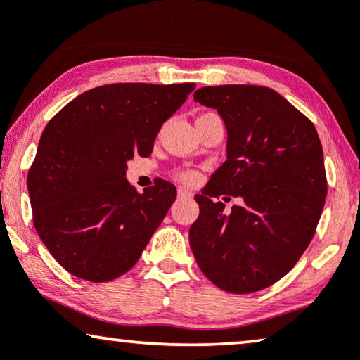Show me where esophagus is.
<instances>
[{"label":"esophagus","instance_id":"obj_1","mask_svg":"<svg viewBox=\"0 0 360 360\" xmlns=\"http://www.w3.org/2000/svg\"><path fill=\"white\" fill-rule=\"evenodd\" d=\"M179 198L190 200V198H193V193H191V191H188L186 188H179Z\"/></svg>","mask_w":360,"mask_h":360}]
</instances>
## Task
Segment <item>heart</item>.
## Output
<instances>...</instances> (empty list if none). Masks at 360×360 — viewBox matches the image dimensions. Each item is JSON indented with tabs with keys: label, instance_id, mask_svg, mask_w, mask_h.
Wrapping results in <instances>:
<instances>
[{
	"label": "heart",
	"instance_id": "obj_1",
	"mask_svg": "<svg viewBox=\"0 0 360 360\" xmlns=\"http://www.w3.org/2000/svg\"><path fill=\"white\" fill-rule=\"evenodd\" d=\"M179 179L181 181H185V184H195V181L198 180V174H196L195 170H184L179 174Z\"/></svg>",
	"mask_w": 360,
	"mask_h": 360
}]
</instances>
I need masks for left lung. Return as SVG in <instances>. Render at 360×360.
I'll use <instances>...</instances> for the list:
<instances>
[{
    "instance_id": "1",
    "label": "left lung",
    "mask_w": 360,
    "mask_h": 360,
    "mask_svg": "<svg viewBox=\"0 0 360 360\" xmlns=\"http://www.w3.org/2000/svg\"><path fill=\"white\" fill-rule=\"evenodd\" d=\"M193 98L223 117L228 160L195 196L191 250L218 288L259 292L287 275L311 243L328 193L321 141L313 122L272 88L205 86ZM223 194L243 198L228 217L212 201Z\"/></svg>"
}]
</instances>
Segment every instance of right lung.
<instances>
[{
    "label": "right lung",
    "instance_id": "add662e5",
    "mask_svg": "<svg viewBox=\"0 0 360 360\" xmlns=\"http://www.w3.org/2000/svg\"><path fill=\"white\" fill-rule=\"evenodd\" d=\"M195 83H112L78 95L44 129L27 172L39 238L67 272L110 282L134 267L176 198L159 180L137 193L127 162L150 155Z\"/></svg>",
    "mask_w": 360,
    "mask_h": 360
}]
</instances>
